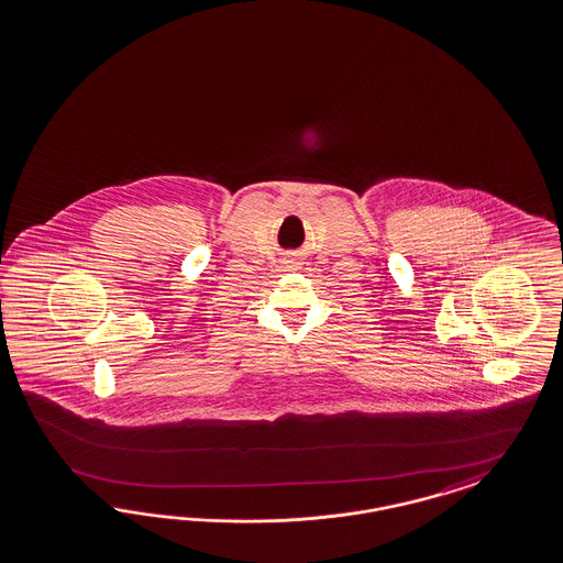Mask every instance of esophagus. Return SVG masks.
<instances>
[{
    "mask_svg": "<svg viewBox=\"0 0 563 563\" xmlns=\"http://www.w3.org/2000/svg\"><path fill=\"white\" fill-rule=\"evenodd\" d=\"M288 265H294V261H288Z\"/></svg>",
    "mask_w": 563,
    "mask_h": 563,
    "instance_id": "34e87169",
    "label": "esophagus"
}]
</instances>
